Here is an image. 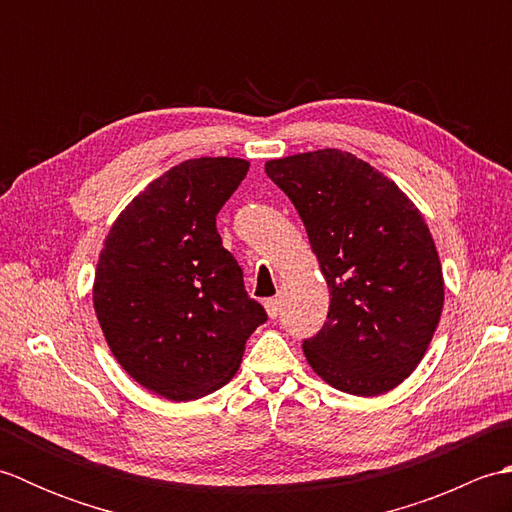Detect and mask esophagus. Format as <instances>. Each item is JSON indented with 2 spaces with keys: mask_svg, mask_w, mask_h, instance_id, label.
Wrapping results in <instances>:
<instances>
[{
  "mask_svg": "<svg viewBox=\"0 0 512 512\" xmlns=\"http://www.w3.org/2000/svg\"><path fill=\"white\" fill-rule=\"evenodd\" d=\"M264 308H266V312H268V317H270V319H277V317H279V312H281L279 299H266Z\"/></svg>",
  "mask_w": 512,
  "mask_h": 512,
  "instance_id": "34e87169",
  "label": "esophagus"
}]
</instances>
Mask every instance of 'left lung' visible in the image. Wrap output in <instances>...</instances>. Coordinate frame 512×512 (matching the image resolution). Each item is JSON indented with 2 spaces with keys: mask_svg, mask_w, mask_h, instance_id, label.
Here are the masks:
<instances>
[{
  "mask_svg": "<svg viewBox=\"0 0 512 512\" xmlns=\"http://www.w3.org/2000/svg\"><path fill=\"white\" fill-rule=\"evenodd\" d=\"M295 204L328 281L321 332L303 341L314 374L352 396L411 376L442 314L444 277L427 222L394 180L339 149L266 162Z\"/></svg>",
  "mask_w": 512,
  "mask_h": 512,
  "instance_id": "1",
  "label": "left lung"
}]
</instances>
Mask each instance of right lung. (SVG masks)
Listing matches in <instances>:
<instances>
[{
    "label": "right lung",
    "instance_id": "right-lung-1",
    "mask_svg": "<svg viewBox=\"0 0 512 512\" xmlns=\"http://www.w3.org/2000/svg\"><path fill=\"white\" fill-rule=\"evenodd\" d=\"M248 167L224 156L180 162L125 206L103 242L96 319L125 372L167 400L226 385L266 321L215 226Z\"/></svg>",
    "mask_w": 512,
    "mask_h": 512
}]
</instances>
